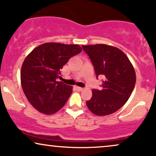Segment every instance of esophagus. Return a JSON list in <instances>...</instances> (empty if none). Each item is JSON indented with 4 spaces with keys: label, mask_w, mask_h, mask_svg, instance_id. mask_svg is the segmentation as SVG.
I'll list each match as a JSON object with an SVG mask.
<instances>
[{
    "label": "esophagus",
    "mask_w": 156,
    "mask_h": 156,
    "mask_svg": "<svg viewBox=\"0 0 156 156\" xmlns=\"http://www.w3.org/2000/svg\"><path fill=\"white\" fill-rule=\"evenodd\" d=\"M76 89L78 90V91H81V90H83V88H81V87H78V86H76Z\"/></svg>",
    "instance_id": "1"
}]
</instances>
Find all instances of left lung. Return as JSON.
<instances>
[{
  "label": "left lung",
  "instance_id": "left-lung-1",
  "mask_svg": "<svg viewBox=\"0 0 156 156\" xmlns=\"http://www.w3.org/2000/svg\"><path fill=\"white\" fill-rule=\"evenodd\" d=\"M82 47L91 60L96 77L104 78L102 89H93L92 97L86 105L97 116L114 113L125 105L135 87L133 65L127 55L115 47L98 44Z\"/></svg>",
  "mask_w": 156,
  "mask_h": 156
}]
</instances>
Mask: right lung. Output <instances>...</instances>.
<instances>
[{
  "instance_id": "right-lung-1",
  "label": "right lung",
  "mask_w": 156,
  "mask_h": 156,
  "mask_svg": "<svg viewBox=\"0 0 156 156\" xmlns=\"http://www.w3.org/2000/svg\"><path fill=\"white\" fill-rule=\"evenodd\" d=\"M81 51L78 44L47 42L27 55L21 66V83L26 97L37 111L52 114L65 105L73 87L57 78L69 59Z\"/></svg>"
}]
</instances>
